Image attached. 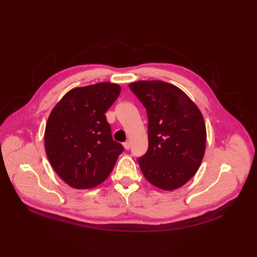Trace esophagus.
Wrapping results in <instances>:
<instances>
[{
  "mask_svg": "<svg viewBox=\"0 0 257 257\" xmlns=\"http://www.w3.org/2000/svg\"><path fill=\"white\" fill-rule=\"evenodd\" d=\"M123 146H124V148H125V150H129V149H130V142H129V141L125 142V143L123 144Z\"/></svg>",
  "mask_w": 257,
  "mask_h": 257,
  "instance_id": "obj_1",
  "label": "esophagus"
}]
</instances>
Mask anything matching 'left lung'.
I'll use <instances>...</instances> for the list:
<instances>
[{
	"mask_svg": "<svg viewBox=\"0 0 257 257\" xmlns=\"http://www.w3.org/2000/svg\"><path fill=\"white\" fill-rule=\"evenodd\" d=\"M130 89L147 109V153L139 158L145 178L174 191L197 173L206 147L205 121L198 106L179 87L161 80H141Z\"/></svg>",
	"mask_w": 257,
	"mask_h": 257,
	"instance_id": "8db88e82",
	"label": "left lung"
}]
</instances>
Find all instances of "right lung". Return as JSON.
Masks as SVG:
<instances>
[{"label":"right lung","mask_w":257,"mask_h":257,"mask_svg":"<svg viewBox=\"0 0 257 257\" xmlns=\"http://www.w3.org/2000/svg\"><path fill=\"white\" fill-rule=\"evenodd\" d=\"M120 86L100 82L67 91L52 109L45 130V149L58 176L77 190L101 184L124 151L112 140L105 112Z\"/></svg>","instance_id":"right-lung-1"}]
</instances>
